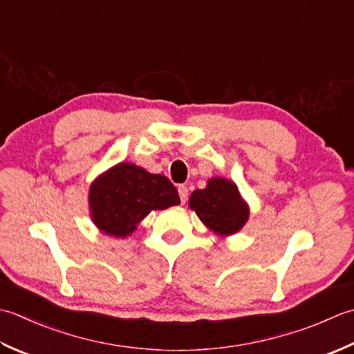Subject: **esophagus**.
Listing matches in <instances>:
<instances>
[{
  "label": "esophagus",
  "instance_id": "esophagus-1",
  "mask_svg": "<svg viewBox=\"0 0 354 354\" xmlns=\"http://www.w3.org/2000/svg\"><path fill=\"white\" fill-rule=\"evenodd\" d=\"M178 196H180V201L185 205L186 200H187V187L185 185H180L178 186Z\"/></svg>",
  "mask_w": 354,
  "mask_h": 354
}]
</instances>
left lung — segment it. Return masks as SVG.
Wrapping results in <instances>:
<instances>
[{
	"instance_id": "8db88e82",
	"label": "left lung",
	"mask_w": 354,
	"mask_h": 354,
	"mask_svg": "<svg viewBox=\"0 0 354 354\" xmlns=\"http://www.w3.org/2000/svg\"><path fill=\"white\" fill-rule=\"evenodd\" d=\"M189 207L217 235L236 234L249 218V206L234 182L214 177L205 189H196L189 197Z\"/></svg>"
}]
</instances>
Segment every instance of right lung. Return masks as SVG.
I'll return each instance as SVG.
<instances>
[{"label": "right lung", "mask_w": 354, "mask_h": 354, "mask_svg": "<svg viewBox=\"0 0 354 354\" xmlns=\"http://www.w3.org/2000/svg\"><path fill=\"white\" fill-rule=\"evenodd\" d=\"M88 203L100 232L125 238L151 211L177 206L180 197L168 177L122 162L91 183Z\"/></svg>", "instance_id": "1"}]
</instances>
